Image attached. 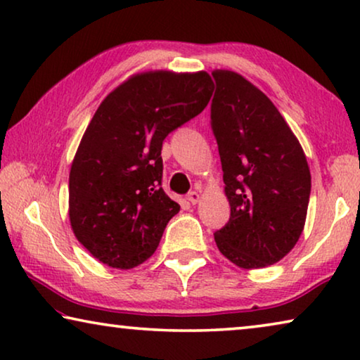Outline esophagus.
Masks as SVG:
<instances>
[{
    "mask_svg": "<svg viewBox=\"0 0 360 360\" xmlns=\"http://www.w3.org/2000/svg\"><path fill=\"white\" fill-rule=\"evenodd\" d=\"M187 200H189L192 205H195V203L200 200V194H198V192H195V191H192V192H189V194H187Z\"/></svg>",
    "mask_w": 360,
    "mask_h": 360,
    "instance_id": "1",
    "label": "esophagus"
}]
</instances>
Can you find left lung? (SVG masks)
Listing matches in <instances>:
<instances>
[{
	"mask_svg": "<svg viewBox=\"0 0 360 360\" xmlns=\"http://www.w3.org/2000/svg\"><path fill=\"white\" fill-rule=\"evenodd\" d=\"M212 76V129L231 207L214 243L234 265L264 268L288 255L302 234L310 197L307 158L262 90L226 69Z\"/></svg>",
	"mask_w": 360,
	"mask_h": 360,
	"instance_id": "1",
	"label": "left lung"
}]
</instances>
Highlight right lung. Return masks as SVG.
I'll return each mask as SVG.
<instances>
[{"instance_id":"1","label":"right lung","mask_w":360,"mask_h":360,"mask_svg":"<svg viewBox=\"0 0 360 360\" xmlns=\"http://www.w3.org/2000/svg\"><path fill=\"white\" fill-rule=\"evenodd\" d=\"M212 94L205 71H148L100 103L71 165L69 221L101 264L129 270L157 250L181 208L162 189L163 141L202 112Z\"/></svg>"}]
</instances>
